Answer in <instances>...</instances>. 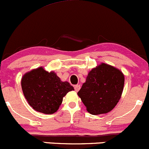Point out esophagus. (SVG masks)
<instances>
[{"label":"esophagus","instance_id":"34e87169","mask_svg":"<svg viewBox=\"0 0 149 149\" xmlns=\"http://www.w3.org/2000/svg\"><path fill=\"white\" fill-rule=\"evenodd\" d=\"M74 88L75 92H78V91L80 89V85H79V84H77V85L74 86Z\"/></svg>","mask_w":149,"mask_h":149}]
</instances>
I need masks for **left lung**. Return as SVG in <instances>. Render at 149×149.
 I'll return each instance as SVG.
<instances>
[{"label": "left lung", "instance_id": "obj_1", "mask_svg": "<svg viewBox=\"0 0 149 149\" xmlns=\"http://www.w3.org/2000/svg\"><path fill=\"white\" fill-rule=\"evenodd\" d=\"M124 84V76L119 70L102 63L89 72L77 94L91 114L106 113L119 102Z\"/></svg>", "mask_w": 149, "mask_h": 149}]
</instances>
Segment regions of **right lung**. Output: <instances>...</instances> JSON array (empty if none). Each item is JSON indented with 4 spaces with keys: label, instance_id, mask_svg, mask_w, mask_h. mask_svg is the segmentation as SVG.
I'll return each mask as SVG.
<instances>
[{
    "label": "right lung",
    "instance_id": "1",
    "mask_svg": "<svg viewBox=\"0 0 149 149\" xmlns=\"http://www.w3.org/2000/svg\"><path fill=\"white\" fill-rule=\"evenodd\" d=\"M22 89L28 104L39 112L51 114L57 111L63 97L74 90L68 81H62L53 72L39 68L22 78Z\"/></svg>",
    "mask_w": 149,
    "mask_h": 149
}]
</instances>
